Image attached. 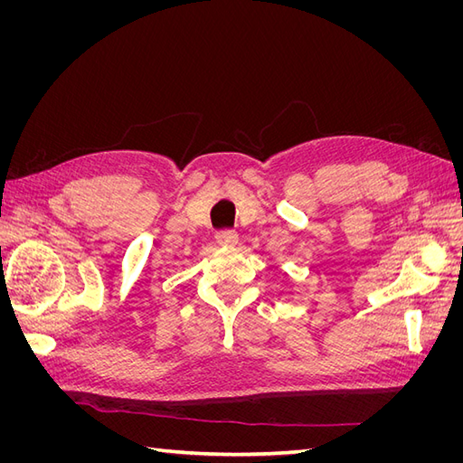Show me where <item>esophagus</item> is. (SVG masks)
I'll return each instance as SVG.
<instances>
[{
  "label": "esophagus",
  "instance_id": "1",
  "mask_svg": "<svg viewBox=\"0 0 463 463\" xmlns=\"http://www.w3.org/2000/svg\"><path fill=\"white\" fill-rule=\"evenodd\" d=\"M216 241L222 247H233L237 243V233L233 230H222L216 233Z\"/></svg>",
  "mask_w": 463,
  "mask_h": 463
}]
</instances>
